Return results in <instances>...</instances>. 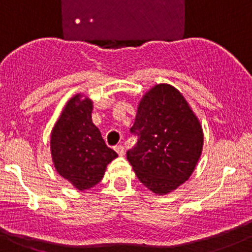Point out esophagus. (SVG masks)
<instances>
[{
	"mask_svg": "<svg viewBox=\"0 0 252 252\" xmlns=\"http://www.w3.org/2000/svg\"><path fill=\"white\" fill-rule=\"evenodd\" d=\"M114 149H115V152L118 153L119 155H120V157H123L124 154H125V148H124V145H116L115 148H114Z\"/></svg>",
	"mask_w": 252,
	"mask_h": 252,
	"instance_id": "obj_1",
	"label": "esophagus"
}]
</instances>
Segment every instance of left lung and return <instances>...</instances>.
Instances as JSON below:
<instances>
[{
	"label": "left lung",
	"instance_id": "1",
	"mask_svg": "<svg viewBox=\"0 0 252 252\" xmlns=\"http://www.w3.org/2000/svg\"><path fill=\"white\" fill-rule=\"evenodd\" d=\"M131 132L138 142L127 152V160L150 191L166 195L194 172L203 152V127L177 88L167 84L150 88L139 102Z\"/></svg>",
	"mask_w": 252,
	"mask_h": 252
}]
</instances>
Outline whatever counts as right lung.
<instances>
[{
    "label": "right lung",
    "instance_id": "right-lung-1",
    "mask_svg": "<svg viewBox=\"0 0 252 252\" xmlns=\"http://www.w3.org/2000/svg\"><path fill=\"white\" fill-rule=\"evenodd\" d=\"M92 100L77 93L66 102L51 132L54 168L79 190L99 183L109 162L118 158L92 123Z\"/></svg>",
    "mask_w": 252,
    "mask_h": 252
}]
</instances>
